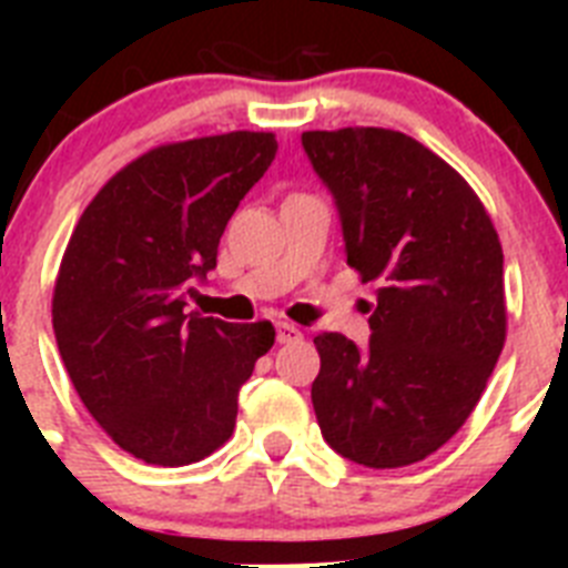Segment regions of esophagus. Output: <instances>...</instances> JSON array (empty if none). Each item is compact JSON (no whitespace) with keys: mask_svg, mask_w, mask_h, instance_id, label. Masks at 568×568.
Instances as JSON below:
<instances>
[{"mask_svg":"<svg viewBox=\"0 0 568 568\" xmlns=\"http://www.w3.org/2000/svg\"><path fill=\"white\" fill-rule=\"evenodd\" d=\"M275 338H278V344H293V341L304 338V333H301V327L290 324V321H278L275 324Z\"/></svg>","mask_w":568,"mask_h":568,"instance_id":"obj_1","label":"esophagus"}]
</instances>
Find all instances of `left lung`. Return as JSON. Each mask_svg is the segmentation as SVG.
Wrapping results in <instances>:
<instances>
[{"label":"left lung","mask_w":568,"mask_h":568,"mask_svg":"<svg viewBox=\"0 0 568 568\" xmlns=\"http://www.w3.org/2000/svg\"><path fill=\"white\" fill-rule=\"evenodd\" d=\"M301 148L333 195L346 264L378 284L369 344L315 335L321 435L369 469L409 466L464 426L504 349L498 233L469 184L413 135L310 130Z\"/></svg>","instance_id":"8db88e82"}]
</instances>
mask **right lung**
<instances>
[{
  "instance_id": "1",
  "label": "right lung",
  "mask_w": 568,
  "mask_h": 568,
  "mask_svg": "<svg viewBox=\"0 0 568 568\" xmlns=\"http://www.w3.org/2000/svg\"><path fill=\"white\" fill-rule=\"evenodd\" d=\"M273 133L164 144L99 190L53 293L59 355L88 413L133 458L184 466L233 435L239 389L275 341L270 321L187 313L230 215L273 164Z\"/></svg>"
}]
</instances>
